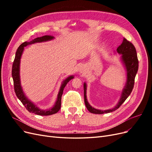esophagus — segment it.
Masks as SVG:
<instances>
[{"label":"esophagus","mask_w":152,"mask_h":152,"mask_svg":"<svg viewBox=\"0 0 152 152\" xmlns=\"http://www.w3.org/2000/svg\"><path fill=\"white\" fill-rule=\"evenodd\" d=\"M80 72H81V73H83V72H84V68H80Z\"/></svg>","instance_id":"34e87169"}]
</instances>
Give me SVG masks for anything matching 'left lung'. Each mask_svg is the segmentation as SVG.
Here are the masks:
<instances>
[{
  "label": "left lung",
  "mask_w": 152,
  "mask_h": 152,
  "mask_svg": "<svg viewBox=\"0 0 152 152\" xmlns=\"http://www.w3.org/2000/svg\"><path fill=\"white\" fill-rule=\"evenodd\" d=\"M118 53L121 54L122 61H123L124 65L126 66L127 70V82L122 92V96L120 101L118 104L112 109L107 110H100L96 109L89 104L87 100L86 97V84H84V102L86 106L87 109L89 110L91 113L95 114H103L115 111L121 107L122 104L125 102L126 99L130 95L132 91L134 84L135 77L138 70V59H137V53L135 47L131 42L127 40L126 39H124L122 43L119 45L117 49Z\"/></svg>",
  "instance_id": "obj_1"
}]
</instances>
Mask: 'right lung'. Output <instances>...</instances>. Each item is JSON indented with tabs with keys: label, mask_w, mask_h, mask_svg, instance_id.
<instances>
[{
	"label": "right lung",
	"mask_w": 152,
	"mask_h": 152,
	"mask_svg": "<svg viewBox=\"0 0 152 152\" xmlns=\"http://www.w3.org/2000/svg\"><path fill=\"white\" fill-rule=\"evenodd\" d=\"M54 39V37L51 35H44L41 37H37L33 40L30 41V42H25L21 44L19 48H18L17 51L16 53V56L15 60H14L12 67V77L13 79L14 82V89H15V93L17 96L18 98L19 99L21 103L25 106L26 109L28 110L29 112L34 113L35 114L39 115H53L54 113H56L61 108V96L63 93V89L65 87L67 84L68 82L72 79L73 77L70 76L68 77L67 79L63 82L61 86L60 87V89L58 94V98L56 100V102L54 105V107L49 110H40L39 108L36 107L35 104L32 103L30 100L26 98L25 94L23 93V91L22 90L21 84H20V59L21 54L23 51L24 47L26 46L29 44H31L36 42H45V41H48L52 40Z\"/></svg>",
	"instance_id": "add662e5"
}]
</instances>
